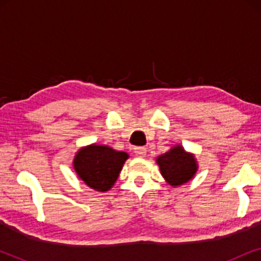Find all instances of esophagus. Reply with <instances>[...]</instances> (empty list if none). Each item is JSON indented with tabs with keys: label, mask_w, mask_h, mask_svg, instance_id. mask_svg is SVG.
<instances>
[{
	"label": "esophagus",
	"mask_w": 261,
	"mask_h": 261,
	"mask_svg": "<svg viewBox=\"0 0 261 261\" xmlns=\"http://www.w3.org/2000/svg\"><path fill=\"white\" fill-rule=\"evenodd\" d=\"M146 152H147V149L145 147H135L134 148V153L137 156H140V158H144L146 155Z\"/></svg>",
	"instance_id": "34e87169"
}]
</instances>
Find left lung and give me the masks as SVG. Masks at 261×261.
I'll use <instances>...</instances> for the list:
<instances>
[{
    "label": "left lung",
    "mask_w": 261,
    "mask_h": 261,
    "mask_svg": "<svg viewBox=\"0 0 261 261\" xmlns=\"http://www.w3.org/2000/svg\"><path fill=\"white\" fill-rule=\"evenodd\" d=\"M162 176L172 187L188 183L197 172L198 165L195 155L188 153L180 145H176L169 152L156 158Z\"/></svg>",
    "instance_id": "8db88e82"
}]
</instances>
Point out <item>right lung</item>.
<instances>
[{"mask_svg":"<svg viewBox=\"0 0 261 261\" xmlns=\"http://www.w3.org/2000/svg\"><path fill=\"white\" fill-rule=\"evenodd\" d=\"M127 159L126 152L94 144L77 152L73 159V169L89 188L105 192L115 184Z\"/></svg>","mask_w":261,"mask_h":261,"instance_id":"obj_1","label":"right lung"}]
</instances>
